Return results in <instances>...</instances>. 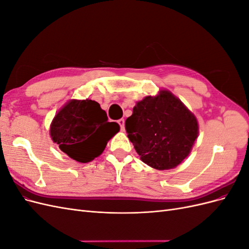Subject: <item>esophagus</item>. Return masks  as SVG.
<instances>
[{
  "instance_id": "obj_1",
  "label": "esophagus",
  "mask_w": 249,
  "mask_h": 249,
  "mask_svg": "<svg viewBox=\"0 0 249 249\" xmlns=\"http://www.w3.org/2000/svg\"><path fill=\"white\" fill-rule=\"evenodd\" d=\"M117 123H118V124H119V126H120V130L124 131V119L120 118V119L117 120Z\"/></svg>"
}]
</instances>
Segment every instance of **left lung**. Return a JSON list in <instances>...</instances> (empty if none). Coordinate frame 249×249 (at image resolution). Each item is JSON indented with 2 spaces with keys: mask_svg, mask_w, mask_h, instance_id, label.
<instances>
[{
  "mask_svg": "<svg viewBox=\"0 0 249 249\" xmlns=\"http://www.w3.org/2000/svg\"><path fill=\"white\" fill-rule=\"evenodd\" d=\"M127 137L142 162L158 170L177 167L198 136L197 119L168 90L145 96L125 120Z\"/></svg>",
  "mask_w": 249,
  "mask_h": 249,
  "instance_id": "1",
  "label": "left lung"
}]
</instances>
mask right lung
<instances>
[{
    "mask_svg": "<svg viewBox=\"0 0 249 249\" xmlns=\"http://www.w3.org/2000/svg\"><path fill=\"white\" fill-rule=\"evenodd\" d=\"M119 131L106 112L91 100H71L59 110L51 124L52 140L71 159L87 163L99 157Z\"/></svg>",
    "mask_w": 249,
    "mask_h": 249,
    "instance_id": "right-lung-1",
    "label": "right lung"
}]
</instances>
